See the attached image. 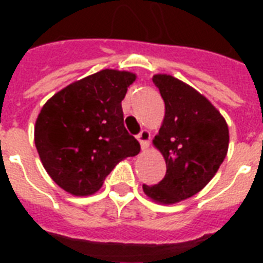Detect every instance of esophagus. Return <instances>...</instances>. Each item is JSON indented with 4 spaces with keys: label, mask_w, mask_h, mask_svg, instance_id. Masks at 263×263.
Wrapping results in <instances>:
<instances>
[{
    "label": "esophagus",
    "mask_w": 263,
    "mask_h": 263,
    "mask_svg": "<svg viewBox=\"0 0 263 263\" xmlns=\"http://www.w3.org/2000/svg\"><path fill=\"white\" fill-rule=\"evenodd\" d=\"M150 138H152V135H150V132H148L147 129H143V131L138 135V140H139L142 150H147L148 146H150Z\"/></svg>",
    "instance_id": "esophagus-1"
}]
</instances>
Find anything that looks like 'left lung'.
<instances>
[{"label":"left lung","instance_id":"1","mask_svg":"<svg viewBox=\"0 0 263 263\" xmlns=\"http://www.w3.org/2000/svg\"><path fill=\"white\" fill-rule=\"evenodd\" d=\"M165 102L164 121L153 144L164 156L165 177L143 184L144 194L162 204L191 198L214 177L227 157L229 129L204 95L166 73L153 76Z\"/></svg>","mask_w":263,"mask_h":263}]
</instances>
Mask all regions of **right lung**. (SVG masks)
<instances>
[{
    "instance_id": "1",
    "label": "right lung",
    "mask_w": 263,
    "mask_h": 263,
    "mask_svg": "<svg viewBox=\"0 0 263 263\" xmlns=\"http://www.w3.org/2000/svg\"><path fill=\"white\" fill-rule=\"evenodd\" d=\"M135 79L132 72L102 69L59 91L41 109L34 131L39 158L72 195L95 194L120 161L139 154L121 107Z\"/></svg>"
}]
</instances>
